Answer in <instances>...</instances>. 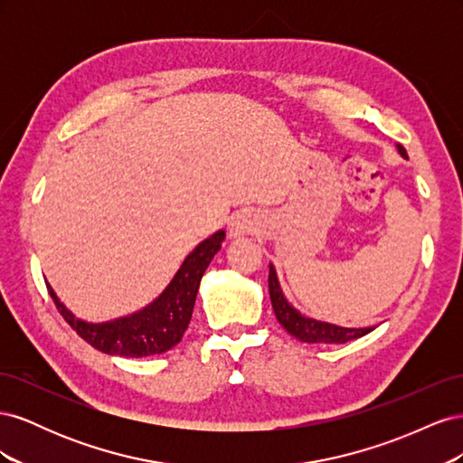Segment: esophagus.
<instances>
[{
    "instance_id": "esophagus-1",
    "label": "esophagus",
    "mask_w": 463,
    "mask_h": 463,
    "mask_svg": "<svg viewBox=\"0 0 463 463\" xmlns=\"http://www.w3.org/2000/svg\"><path fill=\"white\" fill-rule=\"evenodd\" d=\"M255 230H257V220L253 214L247 213V210L235 213L228 223L230 237H243L247 233H253Z\"/></svg>"
}]
</instances>
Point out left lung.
I'll return each mask as SVG.
<instances>
[{
	"instance_id": "left-lung-1",
	"label": "left lung",
	"mask_w": 463,
	"mask_h": 463,
	"mask_svg": "<svg viewBox=\"0 0 463 463\" xmlns=\"http://www.w3.org/2000/svg\"><path fill=\"white\" fill-rule=\"evenodd\" d=\"M398 152L403 158H408V152H405V148L402 145H398ZM269 291H270L272 309H274L278 322L293 335V338H298L301 342H307V344H345L349 340L361 338V335H365L373 330V328H344V326L330 325V322H322V320L301 315L296 307H293L286 299L282 288H279L274 264H270V272H269Z\"/></svg>"
}]
</instances>
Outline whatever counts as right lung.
Masks as SVG:
<instances>
[{
    "mask_svg": "<svg viewBox=\"0 0 463 463\" xmlns=\"http://www.w3.org/2000/svg\"><path fill=\"white\" fill-rule=\"evenodd\" d=\"M226 232L218 230L193 249V253L179 266L174 279L160 293V298L146 305L143 311L121 317L109 322H87L77 318L55 296L50 284L48 291L61 317L69 322L82 340L98 352L119 357H148L158 355L177 345L191 322L194 299L201 278L210 260L220 250Z\"/></svg>",
    "mask_w": 463,
    "mask_h": 463,
    "instance_id": "obj_1",
    "label": "right lung"
}]
</instances>
